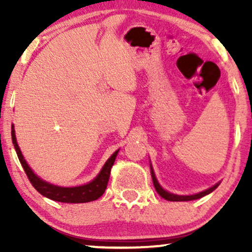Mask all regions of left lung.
I'll return each mask as SVG.
<instances>
[{
	"mask_svg": "<svg viewBox=\"0 0 252 252\" xmlns=\"http://www.w3.org/2000/svg\"><path fill=\"white\" fill-rule=\"evenodd\" d=\"M150 173H152V179H153V184H154V187L156 189V192L158 193L161 196H162L163 199H166V200L168 201H190V200H195V199H200L202 196L210 194V193H212L213 190H215L217 187L220 185V182H217L215 186L210 187V189L202 190V192H199V193H195V194H192V195H179V194H174V193H170L168 190L163 189L162 187H161V185L158 184V179H156L155 176V173H154V169H153V166L152 163H150Z\"/></svg>",
	"mask_w": 252,
	"mask_h": 252,
	"instance_id": "1",
	"label": "left lung"
}]
</instances>
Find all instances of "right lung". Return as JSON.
Instances as JSON below:
<instances>
[{
	"label": "right lung",
	"mask_w": 252,
	"mask_h": 252,
	"mask_svg": "<svg viewBox=\"0 0 252 252\" xmlns=\"http://www.w3.org/2000/svg\"><path fill=\"white\" fill-rule=\"evenodd\" d=\"M11 140H13L14 148L16 150L17 158H19L20 162H21L22 167H24L26 174H27L28 179H30L31 184L33 185L34 189H35L40 194L51 199V200L67 202V204L89 202L97 200L98 198H100V196L103 195V193L105 192L106 185H108L110 178V172H111V167L112 164H114L115 160H116L118 152H120V149H117L114 154L110 156L108 160H106V162L104 163L100 172L98 173L96 178L92 181H90L85 185H82V186L63 187L42 180V179L39 178V176L33 172V169L28 166L27 161L25 160L24 155H22L21 150H20L19 144H17L14 124H11Z\"/></svg>",
	"instance_id": "obj_1"
}]
</instances>
